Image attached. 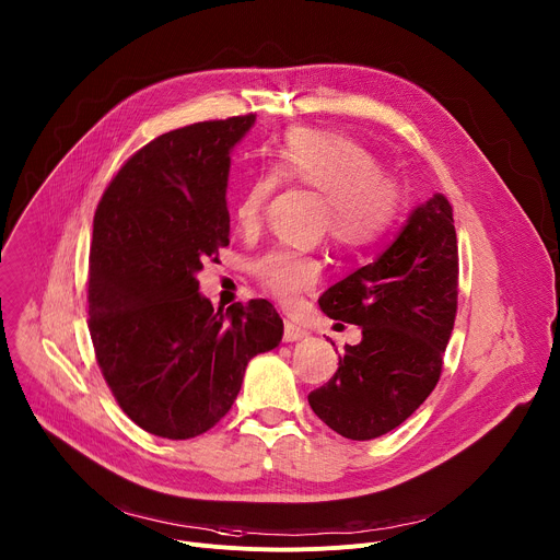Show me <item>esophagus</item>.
I'll list each match as a JSON object with an SVG mask.
<instances>
[{"label":"esophagus","instance_id":"34e87169","mask_svg":"<svg viewBox=\"0 0 560 560\" xmlns=\"http://www.w3.org/2000/svg\"><path fill=\"white\" fill-rule=\"evenodd\" d=\"M306 337H308L306 328H301V326H296L292 322H285V326H283V341H301V339H306Z\"/></svg>","mask_w":560,"mask_h":560}]
</instances>
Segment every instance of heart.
Returning <instances> with one entry per match:
<instances>
[{"label": "heart", "mask_w": 560, "mask_h": 560, "mask_svg": "<svg viewBox=\"0 0 560 560\" xmlns=\"http://www.w3.org/2000/svg\"><path fill=\"white\" fill-rule=\"evenodd\" d=\"M277 180L324 196L326 228L343 247L382 241L401 214V187L382 174L366 147L332 131L296 127L272 149L268 172L252 176L241 189L234 217L243 230L261 221ZM252 275L277 299L290 303L317 283L322 264L313 254L279 247L252 264Z\"/></svg>", "instance_id": "1"}]
</instances>
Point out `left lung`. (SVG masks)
Returning a JSON list of instances; mask_svg holds the SVG:
<instances>
[{
  "instance_id": "left-lung-1",
  "label": "left lung",
  "mask_w": 560,
  "mask_h": 560,
  "mask_svg": "<svg viewBox=\"0 0 560 560\" xmlns=\"http://www.w3.org/2000/svg\"><path fill=\"white\" fill-rule=\"evenodd\" d=\"M319 306L330 319L362 326L339 369L308 401L348 440H373L435 388L457 311V238L446 196L418 206L380 257L330 285ZM335 346V343H332Z\"/></svg>"
}]
</instances>
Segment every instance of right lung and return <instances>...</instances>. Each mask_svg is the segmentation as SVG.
I'll use <instances>...</instances> for the list:
<instances>
[{"label":"right lung","instance_id":"add662e5","mask_svg":"<svg viewBox=\"0 0 560 560\" xmlns=\"http://www.w3.org/2000/svg\"><path fill=\"white\" fill-rule=\"evenodd\" d=\"M254 114L196 122L144 144L105 189L89 254V332L120 409L147 433L210 431L247 362L279 346L266 299L214 311L196 275L230 245V151Z\"/></svg>","mask_w":560,"mask_h":560}]
</instances>
